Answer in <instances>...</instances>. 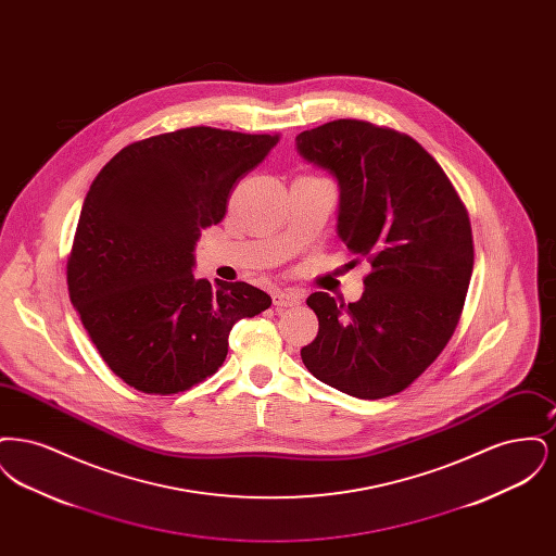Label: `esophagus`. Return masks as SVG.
<instances>
[{
  "label": "esophagus",
  "mask_w": 556,
  "mask_h": 556,
  "mask_svg": "<svg viewBox=\"0 0 556 556\" xmlns=\"http://www.w3.org/2000/svg\"><path fill=\"white\" fill-rule=\"evenodd\" d=\"M304 293L295 290H275L273 291V304L279 308H290V306H298L302 302Z\"/></svg>",
  "instance_id": "34e87169"
}]
</instances>
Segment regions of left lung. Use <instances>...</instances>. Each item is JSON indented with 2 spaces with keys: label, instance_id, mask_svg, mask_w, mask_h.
<instances>
[{
  "label": "left lung",
  "instance_id": "8db88e82",
  "mask_svg": "<svg viewBox=\"0 0 556 556\" xmlns=\"http://www.w3.org/2000/svg\"><path fill=\"white\" fill-rule=\"evenodd\" d=\"M295 150L338 181V236L372 268L358 302L308 295L318 333L302 363L348 396L397 394L458 325L473 273L469 214L442 166L404 132L340 118L300 132Z\"/></svg>",
  "mask_w": 556,
  "mask_h": 556
}]
</instances>
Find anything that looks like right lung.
<instances>
[{
  "mask_svg": "<svg viewBox=\"0 0 556 556\" xmlns=\"http://www.w3.org/2000/svg\"><path fill=\"white\" fill-rule=\"evenodd\" d=\"M279 135L189 127L135 141L100 170L80 208L66 265L71 302L125 383L177 394L225 363L239 318L270 295L250 283L195 279L200 231Z\"/></svg>",
  "mask_w": 556,
  "mask_h": 556,
  "instance_id": "1",
  "label": "right lung"
}]
</instances>
